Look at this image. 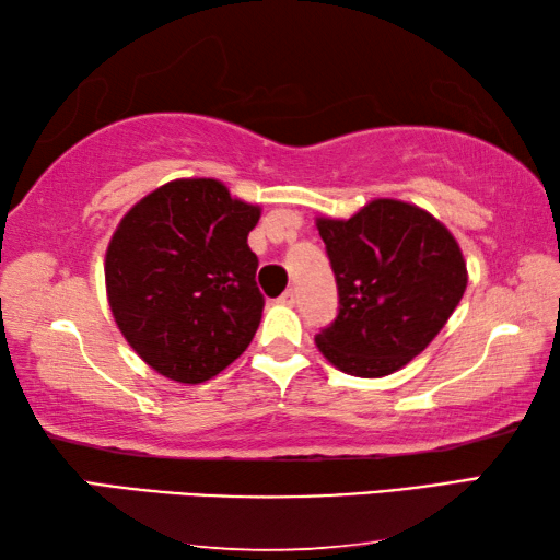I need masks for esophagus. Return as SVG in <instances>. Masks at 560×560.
Here are the masks:
<instances>
[{
	"instance_id": "1",
	"label": "esophagus",
	"mask_w": 560,
	"mask_h": 560,
	"mask_svg": "<svg viewBox=\"0 0 560 560\" xmlns=\"http://www.w3.org/2000/svg\"><path fill=\"white\" fill-rule=\"evenodd\" d=\"M279 303H283V306H293V303H296V291L293 289H287L279 296Z\"/></svg>"
}]
</instances>
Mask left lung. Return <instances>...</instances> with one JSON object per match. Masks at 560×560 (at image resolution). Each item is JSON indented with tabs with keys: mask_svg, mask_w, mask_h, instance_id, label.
I'll list each match as a JSON object with an SVG mask.
<instances>
[{
	"mask_svg": "<svg viewBox=\"0 0 560 560\" xmlns=\"http://www.w3.org/2000/svg\"><path fill=\"white\" fill-rule=\"evenodd\" d=\"M338 283V316L316 336L330 365L383 377L410 363L447 324L467 289L452 232L422 207L368 202L350 220H316Z\"/></svg>",
	"mask_w": 560,
	"mask_h": 560,
	"instance_id": "1",
	"label": "left lung"
}]
</instances>
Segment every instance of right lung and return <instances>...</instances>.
<instances>
[{
	"label": "right lung",
	"mask_w": 560,
	"mask_h": 560,
	"mask_svg": "<svg viewBox=\"0 0 560 560\" xmlns=\"http://www.w3.org/2000/svg\"><path fill=\"white\" fill-rule=\"evenodd\" d=\"M259 205L220 179L183 177L132 205L106 249V291L122 338L170 381L222 373L257 334L264 296L246 236Z\"/></svg>",
	"instance_id": "1"
}]
</instances>
